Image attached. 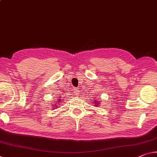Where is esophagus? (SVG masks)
Returning a JSON list of instances; mask_svg holds the SVG:
<instances>
[{"label": "esophagus", "mask_w": 157, "mask_h": 157, "mask_svg": "<svg viewBox=\"0 0 157 157\" xmlns=\"http://www.w3.org/2000/svg\"><path fill=\"white\" fill-rule=\"evenodd\" d=\"M74 90H75V95H78V89H74Z\"/></svg>", "instance_id": "34e87169"}]
</instances>
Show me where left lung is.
Segmentation results:
<instances>
[{"label": "left lung", "instance_id": "left-lung-1", "mask_svg": "<svg viewBox=\"0 0 157 157\" xmlns=\"http://www.w3.org/2000/svg\"><path fill=\"white\" fill-rule=\"evenodd\" d=\"M94 104H95V105L96 106V105H98V104H99V102H97V101H94Z\"/></svg>", "mask_w": 157, "mask_h": 157}]
</instances>
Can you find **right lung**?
<instances>
[{
	"instance_id": "obj_1",
	"label": "right lung",
	"mask_w": 157,
	"mask_h": 157,
	"mask_svg": "<svg viewBox=\"0 0 157 157\" xmlns=\"http://www.w3.org/2000/svg\"><path fill=\"white\" fill-rule=\"evenodd\" d=\"M61 98H60V100H61ZM58 102H60V101H58ZM53 108H55V107H53Z\"/></svg>"
}]
</instances>
